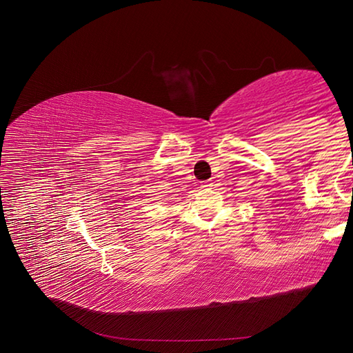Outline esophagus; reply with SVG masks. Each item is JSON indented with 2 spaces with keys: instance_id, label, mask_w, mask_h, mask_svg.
Listing matches in <instances>:
<instances>
[{
  "instance_id": "obj_1",
  "label": "esophagus",
  "mask_w": 353,
  "mask_h": 353,
  "mask_svg": "<svg viewBox=\"0 0 353 353\" xmlns=\"http://www.w3.org/2000/svg\"><path fill=\"white\" fill-rule=\"evenodd\" d=\"M203 188H210V187H212V182L211 181H204L203 182V185H201Z\"/></svg>"
}]
</instances>
